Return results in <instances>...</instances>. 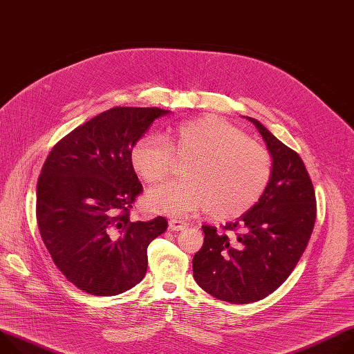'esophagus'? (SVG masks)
<instances>
[{
  "mask_svg": "<svg viewBox=\"0 0 354 354\" xmlns=\"http://www.w3.org/2000/svg\"><path fill=\"white\" fill-rule=\"evenodd\" d=\"M168 227H169V230H172V232H180V230H185V229H186V223L182 221V220H175V218H172V220H169Z\"/></svg>",
  "mask_w": 354,
  "mask_h": 354,
  "instance_id": "obj_1",
  "label": "esophagus"
}]
</instances>
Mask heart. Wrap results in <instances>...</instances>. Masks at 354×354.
<instances>
[{
  "label": "heart",
  "mask_w": 354,
  "mask_h": 354,
  "mask_svg": "<svg viewBox=\"0 0 354 354\" xmlns=\"http://www.w3.org/2000/svg\"><path fill=\"white\" fill-rule=\"evenodd\" d=\"M131 164L148 183L167 179L176 160H189L183 180L148 192L147 206L160 214L187 216L206 210L214 218H233L250 210L266 192L272 158L266 147L224 120H187L164 136H144L131 148Z\"/></svg>",
  "instance_id": "obj_1"
}]
</instances>
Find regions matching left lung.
I'll return each instance as SVG.
<instances>
[{
  "instance_id": "1",
  "label": "left lung",
  "mask_w": 354,
  "mask_h": 354,
  "mask_svg": "<svg viewBox=\"0 0 354 354\" xmlns=\"http://www.w3.org/2000/svg\"><path fill=\"white\" fill-rule=\"evenodd\" d=\"M247 120L271 153V179L259 202L223 227L236 234L202 226L205 243L192 263L203 291L230 304L257 302L281 286L302 257L316 218L315 190L301 156L259 120Z\"/></svg>"
}]
</instances>
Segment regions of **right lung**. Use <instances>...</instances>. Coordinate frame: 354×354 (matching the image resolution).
Segmentation results:
<instances>
[{"label": "right lung", "mask_w": 354, "mask_h": 354, "mask_svg": "<svg viewBox=\"0 0 354 354\" xmlns=\"http://www.w3.org/2000/svg\"><path fill=\"white\" fill-rule=\"evenodd\" d=\"M158 107H114L63 137L48 155L37 186V220L60 272L83 292L122 294L142 281L147 248L168 221H133L142 185L131 148L160 115Z\"/></svg>", "instance_id": "right-lung-1"}]
</instances>
